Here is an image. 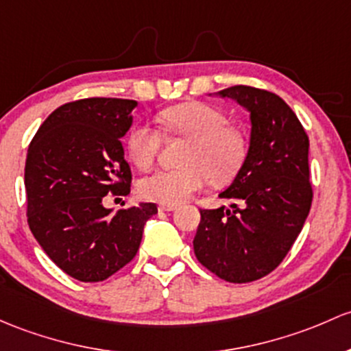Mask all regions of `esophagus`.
I'll return each mask as SVG.
<instances>
[{"instance_id": "esophagus-1", "label": "esophagus", "mask_w": 351, "mask_h": 351, "mask_svg": "<svg viewBox=\"0 0 351 351\" xmlns=\"http://www.w3.org/2000/svg\"><path fill=\"white\" fill-rule=\"evenodd\" d=\"M158 210H160V212H175V210H176V205L161 204L160 206H158Z\"/></svg>"}]
</instances>
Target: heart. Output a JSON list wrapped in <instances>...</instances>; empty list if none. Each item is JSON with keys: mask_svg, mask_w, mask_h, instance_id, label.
Masks as SVG:
<instances>
[{"mask_svg": "<svg viewBox=\"0 0 351 351\" xmlns=\"http://www.w3.org/2000/svg\"><path fill=\"white\" fill-rule=\"evenodd\" d=\"M166 131L186 139L176 169H160L139 182L138 191L145 200L176 205L190 198L208 182L227 185L235 178L245 160V139L242 132L228 126L222 110L204 104L188 102L166 109L160 114ZM161 138L147 123H138L129 129L126 151L139 169L154 163Z\"/></svg>", "mask_w": 351, "mask_h": 351, "instance_id": "obj_1", "label": "heart"}]
</instances>
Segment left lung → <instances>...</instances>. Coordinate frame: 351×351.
Returning <instances> with one entry per match:
<instances>
[{
	"label": "left lung",
	"instance_id": "left-lung-1",
	"mask_svg": "<svg viewBox=\"0 0 351 351\" xmlns=\"http://www.w3.org/2000/svg\"><path fill=\"white\" fill-rule=\"evenodd\" d=\"M215 95L249 110V149L219 195L230 208L200 210L193 249L220 279L250 282L281 264L306 222L313 202L309 139L293 109L272 92L234 86Z\"/></svg>",
	"mask_w": 351,
	"mask_h": 351
}]
</instances>
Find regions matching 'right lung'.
<instances>
[{
    "mask_svg": "<svg viewBox=\"0 0 351 351\" xmlns=\"http://www.w3.org/2000/svg\"><path fill=\"white\" fill-rule=\"evenodd\" d=\"M129 99L90 97L55 109L27 153L28 225L47 256L82 282L108 279L131 263L158 208L139 204L112 213L106 195L131 191L121 139L132 126Z\"/></svg>",
    "mask_w": 351,
    "mask_h": 351,
    "instance_id": "obj_1",
    "label": "right lung"
}]
</instances>
